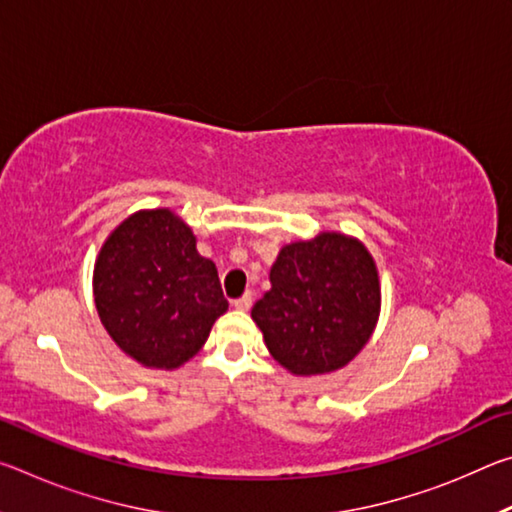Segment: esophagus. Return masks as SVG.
Wrapping results in <instances>:
<instances>
[{
  "label": "esophagus",
  "mask_w": 512,
  "mask_h": 512,
  "mask_svg": "<svg viewBox=\"0 0 512 512\" xmlns=\"http://www.w3.org/2000/svg\"><path fill=\"white\" fill-rule=\"evenodd\" d=\"M250 305H253V291H246L244 296L237 298L235 302H232V307L239 309V311H248Z\"/></svg>",
  "instance_id": "obj_1"
}]
</instances>
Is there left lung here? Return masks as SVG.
Instances as JSON below:
<instances>
[{"instance_id": "left-lung-1", "label": "left lung", "mask_w": 512, "mask_h": 512, "mask_svg": "<svg viewBox=\"0 0 512 512\" xmlns=\"http://www.w3.org/2000/svg\"><path fill=\"white\" fill-rule=\"evenodd\" d=\"M268 277L271 289L255 302L253 320L287 370H339L368 343L379 318V277L357 239L323 232L284 246Z\"/></svg>"}]
</instances>
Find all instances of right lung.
I'll return each instance as SVG.
<instances>
[{"mask_svg": "<svg viewBox=\"0 0 512 512\" xmlns=\"http://www.w3.org/2000/svg\"><path fill=\"white\" fill-rule=\"evenodd\" d=\"M94 302L121 350L149 368H178L228 309L212 259L169 210L137 212L112 232L94 266Z\"/></svg>", "mask_w": 512, "mask_h": 512, "instance_id": "obj_1", "label": "right lung"}]
</instances>
